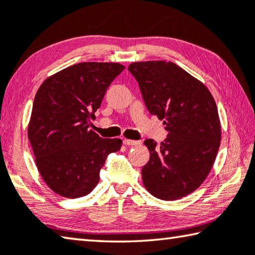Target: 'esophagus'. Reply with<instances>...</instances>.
<instances>
[{
  "label": "esophagus",
  "instance_id": "1",
  "mask_svg": "<svg viewBox=\"0 0 255 255\" xmlns=\"http://www.w3.org/2000/svg\"><path fill=\"white\" fill-rule=\"evenodd\" d=\"M124 144L127 145V146H138V145L142 144L140 140H131V139H124Z\"/></svg>",
  "mask_w": 255,
  "mask_h": 255
}]
</instances>
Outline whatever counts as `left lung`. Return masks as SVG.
I'll list each match as a JSON object with an SVG mask.
<instances>
[{
	"instance_id": "left-lung-1",
	"label": "left lung",
	"mask_w": 255,
	"mask_h": 255,
	"mask_svg": "<svg viewBox=\"0 0 255 255\" xmlns=\"http://www.w3.org/2000/svg\"><path fill=\"white\" fill-rule=\"evenodd\" d=\"M128 70L139 85L151 115L164 120L167 138L145 139L149 160L142 169L145 188L164 201L195 191L207 178L221 140L215 99L204 84L173 62H134Z\"/></svg>"
}]
</instances>
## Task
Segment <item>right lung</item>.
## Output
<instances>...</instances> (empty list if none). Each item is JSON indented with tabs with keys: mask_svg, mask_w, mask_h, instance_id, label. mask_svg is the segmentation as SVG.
Masks as SVG:
<instances>
[{
	"mask_svg": "<svg viewBox=\"0 0 255 255\" xmlns=\"http://www.w3.org/2000/svg\"><path fill=\"white\" fill-rule=\"evenodd\" d=\"M124 69L112 62L77 63L48 77L36 93L28 139L40 176L59 195L76 199L91 193L108 155L120 149L123 140L102 138L90 126Z\"/></svg>",
	"mask_w": 255,
	"mask_h": 255,
	"instance_id": "right-lung-1",
	"label": "right lung"
}]
</instances>
